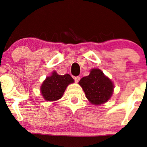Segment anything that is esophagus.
<instances>
[{
	"mask_svg": "<svg viewBox=\"0 0 147 147\" xmlns=\"http://www.w3.org/2000/svg\"><path fill=\"white\" fill-rule=\"evenodd\" d=\"M74 80H75V82H78L79 81V80H80V77L79 76H75V77L74 78Z\"/></svg>",
	"mask_w": 147,
	"mask_h": 147,
	"instance_id": "34e87169",
	"label": "esophagus"
}]
</instances>
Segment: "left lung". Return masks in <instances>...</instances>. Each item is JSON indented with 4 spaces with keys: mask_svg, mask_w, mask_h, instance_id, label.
Here are the masks:
<instances>
[{
    "mask_svg": "<svg viewBox=\"0 0 147 147\" xmlns=\"http://www.w3.org/2000/svg\"><path fill=\"white\" fill-rule=\"evenodd\" d=\"M78 84L86 98L94 105L106 102L112 96L114 88L111 80L97 69H92L89 75L82 78Z\"/></svg>",
    "mask_w": 147,
    "mask_h": 147,
    "instance_id": "obj_1",
    "label": "left lung"
}]
</instances>
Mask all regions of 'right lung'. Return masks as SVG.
Instances as JSON below:
<instances>
[{
    "label": "right lung",
    "mask_w": 147,
    "mask_h": 147,
    "mask_svg": "<svg viewBox=\"0 0 147 147\" xmlns=\"http://www.w3.org/2000/svg\"><path fill=\"white\" fill-rule=\"evenodd\" d=\"M74 82L73 78L69 74L59 75L56 72L47 77L41 86L42 95L46 100L55 101L60 99L69 84Z\"/></svg>",
    "instance_id": "1"
}]
</instances>
